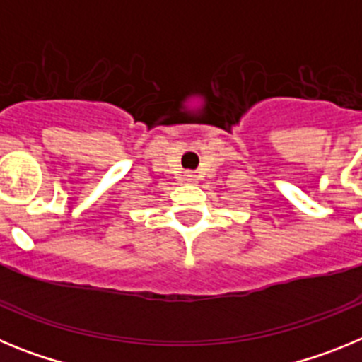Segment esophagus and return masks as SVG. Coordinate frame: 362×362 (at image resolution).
Returning a JSON list of instances; mask_svg holds the SVG:
<instances>
[{
    "instance_id": "34e87169",
    "label": "esophagus",
    "mask_w": 362,
    "mask_h": 362,
    "mask_svg": "<svg viewBox=\"0 0 362 362\" xmlns=\"http://www.w3.org/2000/svg\"><path fill=\"white\" fill-rule=\"evenodd\" d=\"M185 181H188V183H194V181H196V175L188 172V174H185Z\"/></svg>"
}]
</instances>
